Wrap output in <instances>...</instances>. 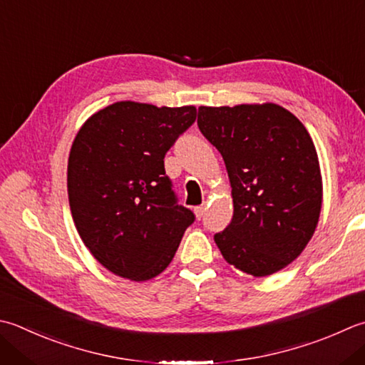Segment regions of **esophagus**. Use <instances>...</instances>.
<instances>
[{
  "mask_svg": "<svg viewBox=\"0 0 365 365\" xmlns=\"http://www.w3.org/2000/svg\"><path fill=\"white\" fill-rule=\"evenodd\" d=\"M204 210H205V205H197V207H195V213H196V218H197V220L202 218Z\"/></svg>",
  "mask_w": 365,
  "mask_h": 365,
  "instance_id": "obj_1",
  "label": "esophagus"
}]
</instances>
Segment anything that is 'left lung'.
<instances>
[{"instance_id":"obj_1","label":"left lung","mask_w":365,"mask_h":365,"mask_svg":"<svg viewBox=\"0 0 365 365\" xmlns=\"http://www.w3.org/2000/svg\"><path fill=\"white\" fill-rule=\"evenodd\" d=\"M197 126L223 156L232 188L231 223L213 235L223 258L253 277L287 267L310 242L323 202L309 131L272 103L201 106Z\"/></svg>"}]
</instances>
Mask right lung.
<instances>
[{
	"mask_svg": "<svg viewBox=\"0 0 365 365\" xmlns=\"http://www.w3.org/2000/svg\"><path fill=\"white\" fill-rule=\"evenodd\" d=\"M196 120V107L120 101L85 121L68 161V196L90 253L118 277L161 274L195 213L177 204L164 156Z\"/></svg>",
	"mask_w": 365,
	"mask_h": 365,
	"instance_id": "right-lung-1",
	"label": "right lung"
}]
</instances>
